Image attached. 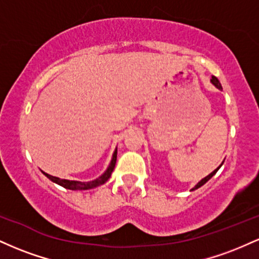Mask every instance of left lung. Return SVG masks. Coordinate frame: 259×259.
<instances>
[{
    "instance_id": "8db88e82",
    "label": "left lung",
    "mask_w": 259,
    "mask_h": 259,
    "mask_svg": "<svg viewBox=\"0 0 259 259\" xmlns=\"http://www.w3.org/2000/svg\"><path fill=\"white\" fill-rule=\"evenodd\" d=\"M210 82H212V84H213V85H214V86H215V88H218V89H219V90H222V85H221V82H219V80H218V79H217V78H215V76H212V79H210ZM223 163H224V162H223ZM223 163H222V164H223ZM222 164H221V165H219V167H218V168H217V169H215V170H213V171H212V173H210L209 175H207V177H206V178H203V179H202V180L200 181V183H198V184H197V185H196V186L194 187V189H192V191H194V190H196V189H198V187H201L202 185H204V184H206V183H207V181H208V180H209V179H210V178H212V177H213V175H214V174L217 173V171H218V169L222 167Z\"/></svg>"
}]
</instances>
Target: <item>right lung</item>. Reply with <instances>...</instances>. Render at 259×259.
Here are the masks:
<instances>
[{
  "label": "right lung",
  "mask_w": 259,
  "mask_h": 259,
  "mask_svg": "<svg viewBox=\"0 0 259 259\" xmlns=\"http://www.w3.org/2000/svg\"><path fill=\"white\" fill-rule=\"evenodd\" d=\"M115 162H117V150L114 151V153H113V157H112V160H111V164H109V167L107 168V170L101 175L100 178H97V179L92 180V181H88V183H81V181H75V180H67V179H59L57 177H52V175L45 173H42L46 175L47 178H49L50 180L53 181V183L58 184V185L63 186L64 189H69V190H90V189H94V187H97L100 185H102V184H105L107 180L111 178L112 175V171L113 169L115 167Z\"/></svg>",
  "instance_id": "1"
}]
</instances>
